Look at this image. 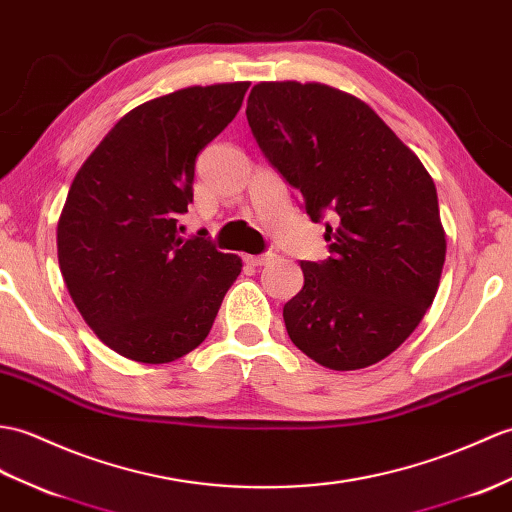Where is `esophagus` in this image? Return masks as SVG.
I'll return each instance as SVG.
<instances>
[{
  "mask_svg": "<svg viewBox=\"0 0 512 512\" xmlns=\"http://www.w3.org/2000/svg\"><path fill=\"white\" fill-rule=\"evenodd\" d=\"M272 259H275V253H264V255H246V257H244L246 264H248V266H255V268L270 264Z\"/></svg>",
  "mask_w": 512,
  "mask_h": 512,
  "instance_id": "obj_1",
  "label": "esophagus"
}]
</instances>
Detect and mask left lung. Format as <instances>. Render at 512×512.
Returning a JSON list of instances; mask_svg holds the SVG:
<instances>
[{
	"instance_id": "1",
	"label": "left lung",
	"mask_w": 512,
	"mask_h": 512,
	"mask_svg": "<svg viewBox=\"0 0 512 512\" xmlns=\"http://www.w3.org/2000/svg\"><path fill=\"white\" fill-rule=\"evenodd\" d=\"M248 126L285 183L325 224L329 257L301 261L303 290L283 305L290 340L331 371L384 360L432 305L445 264L438 196L371 106L318 82H259Z\"/></svg>"
}]
</instances>
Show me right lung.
<instances>
[{"mask_svg":"<svg viewBox=\"0 0 512 512\" xmlns=\"http://www.w3.org/2000/svg\"><path fill=\"white\" fill-rule=\"evenodd\" d=\"M251 82L187 87L117 122L69 187L58 264L85 323L128 360L165 364L209 336L242 270L207 233L178 235L198 152L237 115Z\"/></svg>","mask_w":512,"mask_h":512,"instance_id":"obj_1","label":"right lung"}]
</instances>
